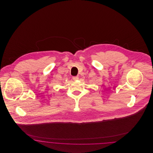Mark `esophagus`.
<instances>
[{
  "instance_id": "34e87169",
  "label": "esophagus",
  "mask_w": 153,
  "mask_h": 153,
  "mask_svg": "<svg viewBox=\"0 0 153 153\" xmlns=\"http://www.w3.org/2000/svg\"><path fill=\"white\" fill-rule=\"evenodd\" d=\"M72 79L74 81H76V80H79V77L78 76H73Z\"/></svg>"
}]
</instances>
